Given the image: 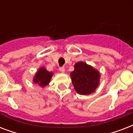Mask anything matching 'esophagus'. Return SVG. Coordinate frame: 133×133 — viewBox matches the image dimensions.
<instances>
[{
	"instance_id": "34e87169",
	"label": "esophagus",
	"mask_w": 133,
	"mask_h": 133,
	"mask_svg": "<svg viewBox=\"0 0 133 133\" xmlns=\"http://www.w3.org/2000/svg\"><path fill=\"white\" fill-rule=\"evenodd\" d=\"M59 70H60L61 72H62V73H64L65 72V70L64 67H61L60 68H59Z\"/></svg>"
}]
</instances>
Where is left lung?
<instances>
[{
  "label": "left lung",
  "instance_id": "left-lung-1",
  "mask_svg": "<svg viewBox=\"0 0 133 133\" xmlns=\"http://www.w3.org/2000/svg\"><path fill=\"white\" fill-rule=\"evenodd\" d=\"M70 77L76 92L79 95H88L95 92L98 87L100 72L86 63L79 61L75 65Z\"/></svg>",
  "mask_w": 133,
  "mask_h": 133
}]
</instances>
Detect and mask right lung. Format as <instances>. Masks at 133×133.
I'll use <instances>...</instances> for the list:
<instances>
[{
	"instance_id": "obj_1",
	"label": "right lung",
	"mask_w": 133,
	"mask_h": 133,
	"mask_svg": "<svg viewBox=\"0 0 133 133\" xmlns=\"http://www.w3.org/2000/svg\"><path fill=\"white\" fill-rule=\"evenodd\" d=\"M53 76V73L48 72L45 67H41L38 69L34 75L33 82L38 84L41 87H45L50 82Z\"/></svg>"
}]
</instances>
